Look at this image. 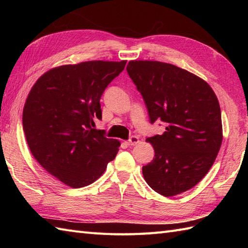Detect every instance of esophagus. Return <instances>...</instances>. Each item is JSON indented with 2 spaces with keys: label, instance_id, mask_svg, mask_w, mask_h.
<instances>
[{
  "label": "esophagus",
  "instance_id": "esophagus-1",
  "mask_svg": "<svg viewBox=\"0 0 248 248\" xmlns=\"http://www.w3.org/2000/svg\"><path fill=\"white\" fill-rule=\"evenodd\" d=\"M139 141H140V140L138 136H131L130 140H127V144L129 146H135L136 144H139Z\"/></svg>",
  "mask_w": 248,
  "mask_h": 248
}]
</instances>
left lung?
Returning a JSON list of instances; mask_svg holds the SVG:
<instances>
[{"mask_svg": "<svg viewBox=\"0 0 248 248\" xmlns=\"http://www.w3.org/2000/svg\"><path fill=\"white\" fill-rule=\"evenodd\" d=\"M130 78L143 96L151 123L165 132L148 138L155 157L143 166L148 186L163 196L181 194L202 180L217 159L223 140L220 108L211 86L175 65L130 61Z\"/></svg>", "mask_w": 248, "mask_h": 248, "instance_id": "1", "label": "left lung"}]
</instances>
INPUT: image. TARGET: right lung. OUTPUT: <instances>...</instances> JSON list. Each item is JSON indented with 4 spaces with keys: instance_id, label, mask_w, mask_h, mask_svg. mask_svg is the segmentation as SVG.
I'll list each match as a JSON object with an SVG mask.
<instances>
[{
    "instance_id": "right-lung-1",
    "label": "right lung",
    "mask_w": 248,
    "mask_h": 248,
    "mask_svg": "<svg viewBox=\"0 0 248 248\" xmlns=\"http://www.w3.org/2000/svg\"><path fill=\"white\" fill-rule=\"evenodd\" d=\"M125 62L89 61L52 68L26 98L22 123L31 155L68 186L92 184L117 155L120 141L93 129V119H101L100 98Z\"/></svg>"
}]
</instances>
